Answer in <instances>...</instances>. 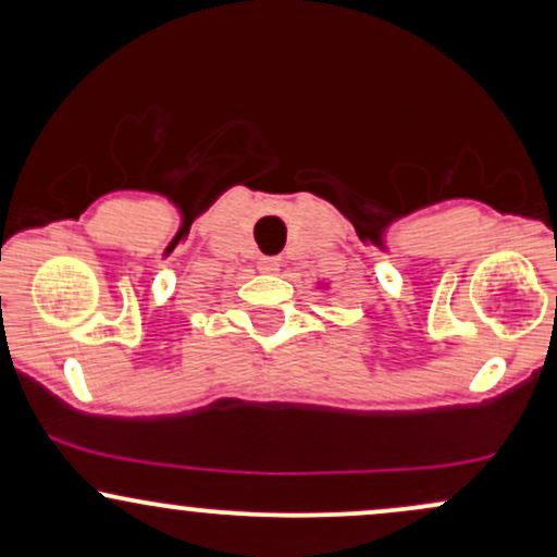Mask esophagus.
I'll return each instance as SVG.
<instances>
[{
	"mask_svg": "<svg viewBox=\"0 0 557 557\" xmlns=\"http://www.w3.org/2000/svg\"><path fill=\"white\" fill-rule=\"evenodd\" d=\"M280 267H283V261H280L277 257H267V259L259 261V270L261 272H277Z\"/></svg>",
	"mask_w": 557,
	"mask_h": 557,
	"instance_id": "34e87169",
	"label": "esophagus"
}]
</instances>
